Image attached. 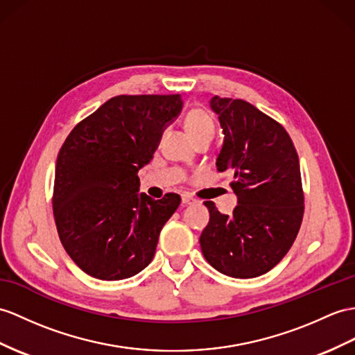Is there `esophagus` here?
<instances>
[{
  "label": "esophagus",
  "instance_id": "esophagus-1",
  "mask_svg": "<svg viewBox=\"0 0 355 355\" xmlns=\"http://www.w3.org/2000/svg\"><path fill=\"white\" fill-rule=\"evenodd\" d=\"M194 203H196V198H193L188 194H182V205H194Z\"/></svg>",
  "mask_w": 355,
  "mask_h": 355
}]
</instances>
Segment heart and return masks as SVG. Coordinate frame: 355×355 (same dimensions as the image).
Wrapping results in <instances>:
<instances>
[{
	"mask_svg": "<svg viewBox=\"0 0 355 355\" xmlns=\"http://www.w3.org/2000/svg\"><path fill=\"white\" fill-rule=\"evenodd\" d=\"M185 126L188 129V132L191 134L194 141L202 140V138L214 137V120L202 108H194L188 112L185 117Z\"/></svg>",
	"mask_w": 355,
	"mask_h": 355,
	"instance_id": "obj_1",
	"label": "heart"
}]
</instances>
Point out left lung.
<instances>
[{"mask_svg":"<svg viewBox=\"0 0 355 355\" xmlns=\"http://www.w3.org/2000/svg\"><path fill=\"white\" fill-rule=\"evenodd\" d=\"M224 141L218 171H230L238 206L224 215L205 202L209 223L202 232L205 259L229 277H259L277 265L295 241L304 214L300 161L279 122L243 99L214 96Z\"/></svg>","mask_w":355,"mask_h":355,"instance_id":"8db88e82","label":"left lung"}]
</instances>
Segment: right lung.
<instances>
[{
    "mask_svg": "<svg viewBox=\"0 0 355 355\" xmlns=\"http://www.w3.org/2000/svg\"><path fill=\"white\" fill-rule=\"evenodd\" d=\"M182 105L180 94H120L81 120L60 149L55 226L67 254L92 277H132L153 259L180 197L138 194L137 173L150 162Z\"/></svg>",
    "mask_w": 355,
    "mask_h": 355,
    "instance_id": "obj_1",
    "label": "right lung"
}]
</instances>
